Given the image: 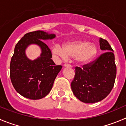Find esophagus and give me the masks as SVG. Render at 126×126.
I'll list each match as a JSON object with an SVG mask.
<instances>
[{"label":"esophagus","mask_w":126,"mask_h":126,"mask_svg":"<svg viewBox=\"0 0 126 126\" xmlns=\"http://www.w3.org/2000/svg\"><path fill=\"white\" fill-rule=\"evenodd\" d=\"M64 67H71V64H68V63H65V64H64Z\"/></svg>","instance_id":"obj_1"}]
</instances>
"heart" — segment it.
Here are the masks:
<instances>
[{
  "mask_svg": "<svg viewBox=\"0 0 126 126\" xmlns=\"http://www.w3.org/2000/svg\"><path fill=\"white\" fill-rule=\"evenodd\" d=\"M53 52L63 58H76L79 63L86 64L96 57L97 48L88 41L76 40L65 43L63 48L59 46H55L53 48Z\"/></svg>",
  "mask_w": 126,
  "mask_h": 126,
  "instance_id": "b5f03b06",
  "label": "heart"
}]
</instances>
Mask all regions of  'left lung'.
<instances>
[{
  "label": "left lung",
  "mask_w": 126,
  "mask_h": 126,
  "mask_svg": "<svg viewBox=\"0 0 126 126\" xmlns=\"http://www.w3.org/2000/svg\"><path fill=\"white\" fill-rule=\"evenodd\" d=\"M99 46L106 52L82 68L75 67V75L71 83L75 96L85 103L103 100L110 93L116 76L114 54L106 40L99 38Z\"/></svg>",
  "instance_id": "left-lung-1"
}]
</instances>
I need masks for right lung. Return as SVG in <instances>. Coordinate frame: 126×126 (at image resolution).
I'll return each mask as SVG.
<instances>
[{
    "label": "right lung",
    "instance_id": "obj_1",
    "mask_svg": "<svg viewBox=\"0 0 126 126\" xmlns=\"http://www.w3.org/2000/svg\"><path fill=\"white\" fill-rule=\"evenodd\" d=\"M55 37V34L37 30L26 33L15 45L10 61V77L15 90L23 97L40 99L51 91L62 66L55 64L50 48L41 40ZM30 44H38L42 49L41 56L33 61L27 59L24 53Z\"/></svg>",
    "mask_w": 126,
    "mask_h": 126
}]
</instances>
